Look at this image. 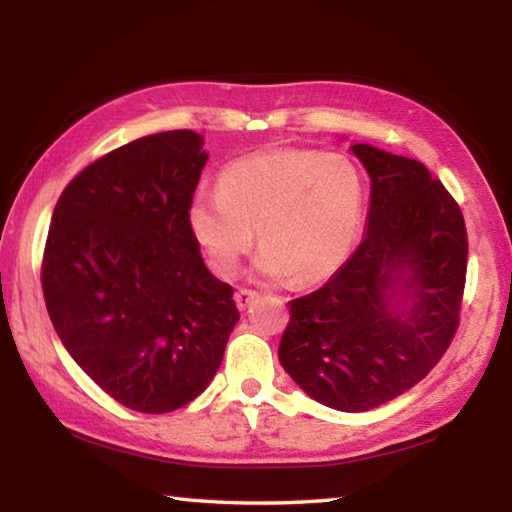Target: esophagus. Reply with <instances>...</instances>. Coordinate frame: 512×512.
Returning a JSON list of instances; mask_svg holds the SVG:
<instances>
[{"label":"esophagus","instance_id":"34e87169","mask_svg":"<svg viewBox=\"0 0 512 512\" xmlns=\"http://www.w3.org/2000/svg\"><path fill=\"white\" fill-rule=\"evenodd\" d=\"M257 296H259L257 291H250V289H239V291L235 293V302H237L239 311H246V309L250 307V302H253Z\"/></svg>","mask_w":512,"mask_h":512}]
</instances>
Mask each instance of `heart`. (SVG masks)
Listing matches in <instances>:
<instances>
[{
	"label": "heart",
	"mask_w": 512,
	"mask_h": 512,
	"mask_svg": "<svg viewBox=\"0 0 512 512\" xmlns=\"http://www.w3.org/2000/svg\"><path fill=\"white\" fill-rule=\"evenodd\" d=\"M363 212L359 169L341 153L311 149L255 151L232 160L219 192H196L187 228L210 271L237 273L259 230L257 275L300 282L334 275L348 259Z\"/></svg>",
	"instance_id": "heart-1"
}]
</instances>
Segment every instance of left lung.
<instances>
[{"instance_id":"8db88e82","label":"left lung","mask_w":512,"mask_h":512,"mask_svg":"<svg viewBox=\"0 0 512 512\" xmlns=\"http://www.w3.org/2000/svg\"><path fill=\"white\" fill-rule=\"evenodd\" d=\"M370 176L366 235L318 291L289 302L282 368L316 402L361 413L413 388L458 327L467 232L422 162L350 146Z\"/></svg>"}]
</instances>
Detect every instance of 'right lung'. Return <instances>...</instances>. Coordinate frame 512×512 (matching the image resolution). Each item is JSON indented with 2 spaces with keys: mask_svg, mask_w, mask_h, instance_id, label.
<instances>
[{
  "mask_svg": "<svg viewBox=\"0 0 512 512\" xmlns=\"http://www.w3.org/2000/svg\"><path fill=\"white\" fill-rule=\"evenodd\" d=\"M205 162L194 131L140 137L85 167L51 216L42 293L58 339L140 413L201 395L239 320L187 228Z\"/></svg>",
  "mask_w": 512,
  "mask_h": 512,
  "instance_id": "right-lung-1",
  "label": "right lung"
}]
</instances>
